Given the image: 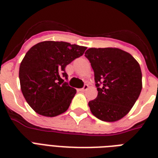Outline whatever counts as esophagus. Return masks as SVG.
<instances>
[{
  "mask_svg": "<svg viewBox=\"0 0 158 158\" xmlns=\"http://www.w3.org/2000/svg\"><path fill=\"white\" fill-rule=\"evenodd\" d=\"M88 89H89V85H84V87L82 88V89H80L79 90H80L81 92H85V91H86Z\"/></svg>",
  "mask_w": 158,
  "mask_h": 158,
  "instance_id": "esophagus-1",
  "label": "esophagus"
}]
</instances>
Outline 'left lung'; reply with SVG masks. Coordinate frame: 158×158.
<instances>
[{"mask_svg": "<svg viewBox=\"0 0 158 158\" xmlns=\"http://www.w3.org/2000/svg\"><path fill=\"white\" fill-rule=\"evenodd\" d=\"M85 56L94 71L98 95L89 102L97 118L115 122L131 111L142 88L140 65L132 55L118 48H89Z\"/></svg>", "mask_w": 158, "mask_h": 158, "instance_id": "obj_1", "label": "left lung"}]
</instances>
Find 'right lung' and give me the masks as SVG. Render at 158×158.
Segmentation results:
<instances>
[{
  "label": "right lung",
  "instance_id": "1",
  "mask_svg": "<svg viewBox=\"0 0 158 158\" xmlns=\"http://www.w3.org/2000/svg\"><path fill=\"white\" fill-rule=\"evenodd\" d=\"M87 47L65 42L39 43L26 53L19 65L21 91L27 104L43 116L54 117L69 108L76 89L65 68L85 53Z\"/></svg>",
  "mask_w": 158,
  "mask_h": 158
}]
</instances>
